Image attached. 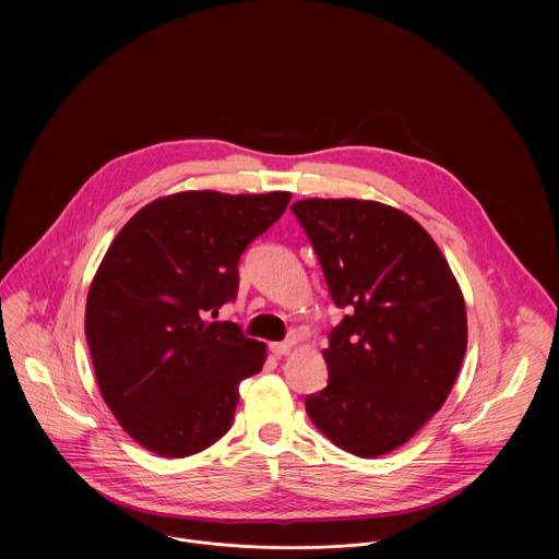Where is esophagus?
I'll list each match as a JSON object with an SVG mask.
<instances>
[{
  "label": "esophagus",
  "mask_w": 559,
  "mask_h": 559,
  "mask_svg": "<svg viewBox=\"0 0 559 559\" xmlns=\"http://www.w3.org/2000/svg\"><path fill=\"white\" fill-rule=\"evenodd\" d=\"M295 346V337H290V340H284V342H273L269 348H271V353H275V355H288L290 353V348Z\"/></svg>",
  "instance_id": "obj_1"
}]
</instances>
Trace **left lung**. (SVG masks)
Instances as JSON below:
<instances>
[{
	"mask_svg": "<svg viewBox=\"0 0 559 559\" xmlns=\"http://www.w3.org/2000/svg\"><path fill=\"white\" fill-rule=\"evenodd\" d=\"M344 319L329 333L326 388L306 411L337 448L383 456L448 399L465 350L463 293L437 242L408 215L368 200L290 206Z\"/></svg>",
	"mask_w": 559,
	"mask_h": 559,
	"instance_id": "8db88e82",
	"label": "left lung"
}]
</instances>
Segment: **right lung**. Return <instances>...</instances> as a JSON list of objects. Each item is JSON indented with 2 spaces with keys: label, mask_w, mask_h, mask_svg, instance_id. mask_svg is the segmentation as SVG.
<instances>
[{
  "label": "right lung",
  "mask_w": 559,
  "mask_h": 559,
  "mask_svg": "<svg viewBox=\"0 0 559 559\" xmlns=\"http://www.w3.org/2000/svg\"><path fill=\"white\" fill-rule=\"evenodd\" d=\"M290 193L185 191L144 206L107 249L85 306L100 394L146 450L185 459L233 426L239 383L266 346L209 319L237 299L239 260Z\"/></svg>",
  "instance_id": "right-lung-1"
}]
</instances>
